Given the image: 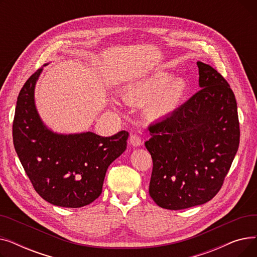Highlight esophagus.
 <instances>
[{
  "mask_svg": "<svg viewBox=\"0 0 257 257\" xmlns=\"http://www.w3.org/2000/svg\"><path fill=\"white\" fill-rule=\"evenodd\" d=\"M129 143L133 146V147H140L142 146V139L138 136V134H132L129 138Z\"/></svg>",
  "mask_w": 257,
  "mask_h": 257,
  "instance_id": "1",
  "label": "esophagus"
}]
</instances>
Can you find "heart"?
<instances>
[{
  "label": "heart",
  "instance_id": "heart-1",
  "mask_svg": "<svg viewBox=\"0 0 257 257\" xmlns=\"http://www.w3.org/2000/svg\"><path fill=\"white\" fill-rule=\"evenodd\" d=\"M173 78L170 73L156 72L133 86L129 91L130 97L144 101L152 99L150 114L156 117L168 115L177 109L187 89L184 79Z\"/></svg>",
  "mask_w": 257,
  "mask_h": 257
}]
</instances>
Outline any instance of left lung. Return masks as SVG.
Here are the masks:
<instances>
[{"label": "left lung", "instance_id": "8db88e82", "mask_svg": "<svg viewBox=\"0 0 257 257\" xmlns=\"http://www.w3.org/2000/svg\"><path fill=\"white\" fill-rule=\"evenodd\" d=\"M201 89L149 126L153 160L149 194L166 209L204 204L219 193L239 144L234 93L210 65L197 62Z\"/></svg>", "mask_w": 257, "mask_h": 257}]
</instances>
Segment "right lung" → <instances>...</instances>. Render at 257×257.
Here are the masks:
<instances>
[{"label":"right lung","instance_id":"add662e5","mask_svg":"<svg viewBox=\"0 0 257 257\" xmlns=\"http://www.w3.org/2000/svg\"><path fill=\"white\" fill-rule=\"evenodd\" d=\"M43 69L22 87L12 125L13 145L37 194L53 205L78 208L102 193L105 174L127 148L129 133L109 138L93 132L54 133L36 110L34 88Z\"/></svg>","mask_w":257,"mask_h":257}]
</instances>
